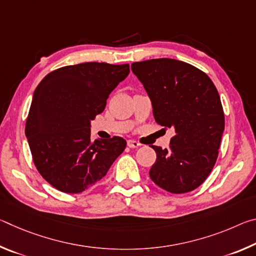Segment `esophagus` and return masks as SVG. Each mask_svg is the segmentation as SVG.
<instances>
[{"mask_svg": "<svg viewBox=\"0 0 256 256\" xmlns=\"http://www.w3.org/2000/svg\"><path fill=\"white\" fill-rule=\"evenodd\" d=\"M128 146L130 148H138V146H140V142H138L136 140H128Z\"/></svg>", "mask_w": 256, "mask_h": 256, "instance_id": "esophagus-1", "label": "esophagus"}]
</instances>
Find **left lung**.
<instances>
[{
    "label": "left lung",
    "instance_id": "1",
    "mask_svg": "<svg viewBox=\"0 0 256 256\" xmlns=\"http://www.w3.org/2000/svg\"><path fill=\"white\" fill-rule=\"evenodd\" d=\"M131 68L148 94L156 122L175 130L170 150L151 146L157 159L150 178L170 193L196 190L214 166L224 130L214 82L196 66L172 58L136 62Z\"/></svg>",
    "mask_w": 256,
    "mask_h": 256
}]
</instances>
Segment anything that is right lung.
I'll list each match as a JSON object with an SVG mask.
<instances>
[{
  "instance_id": "obj_1",
  "label": "right lung",
  "mask_w": 256,
  "mask_h": 256,
  "mask_svg": "<svg viewBox=\"0 0 256 256\" xmlns=\"http://www.w3.org/2000/svg\"><path fill=\"white\" fill-rule=\"evenodd\" d=\"M128 73V64L88 62L58 68L37 86L26 136L34 166L60 192L92 188L124 151L123 138L92 141L90 128Z\"/></svg>"
}]
</instances>
